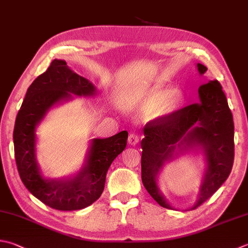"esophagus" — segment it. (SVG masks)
<instances>
[{
  "label": "esophagus",
  "mask_w": 248,
  "mask_h": 248,
  "mask_svg": "<svg viewBox=\"0 0 248 248\" xmlns=\"http://www.w3.org/2000/svg\"><path fill=\"white\" fill-rule=\"evenodd\" d=\"M139 142V135L136 133H132L128 136V143L132 144V146H135Z\"/></svg>",
  "instance_id": "34e87169"
}]
</instances>
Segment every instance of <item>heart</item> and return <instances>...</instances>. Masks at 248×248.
Masks as SVG:
<instances>
[{
	"label": "heart",
	"instance_id": "obj_1",
	"mask_svg": "<svg viewBox=\"0 0 248 248\" xmlns=\"http://www.w3.org/2000/svg\"><path fill=\"white\" fill-rule=\"evenodd\" d=\"M182 95L179 91L170 87H155L148 91L138 101L139 109L142 112L154 111L155 116H166L179 108Z\"/></svg>",
	"mask_w": 248,
	"mask_h": 248
}]
</instances>
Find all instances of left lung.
Returning <instances> with one entry per match:
<instances>
[{
  "instance_id": "8db88e82",
  "label": "left lung",
  "mask_w": 248,
  "mask_h": 248,
  "mask_svg": "<svg viewBox=\"0 0 248 248\" xmlns=\"http://www.w3.org/2000/svg\"><path fill=\"white\" fill-rule=\"evenodd\" d=\"M201 74L206 72L198 63ZM200 102L148 122L141 140V179L144 188L162 207L171 208L158 191L156 177L176 148L202 146L207 168L199 200L192 209L208 200L230 175L234 161V124L222 87L217 80L199 87ZM198 124L197 125L196 124ZM196 124L197 126L194 125ZM181 145L184 147L181 148Z\"/></svg>"
}]
</instances>
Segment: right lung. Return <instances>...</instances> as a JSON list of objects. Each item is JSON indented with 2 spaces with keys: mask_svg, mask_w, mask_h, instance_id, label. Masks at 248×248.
Listing matches in <instances>:
<instances>
[{
  "mask_svg": "<svg viewBox=\"0 0 248 248\" xmlns=\"http://www.w3.org/2000/svg\"><path fill=\"white\" fill-rule=\"evenodd\" d=\"M71 94H95L93 84L74 73L63 60L55 59L28 88L14 127V148L20 179L42 203L57 211H78L100 198L111 163L123 152L128 133L123 130L105 139H94L86 164L69 180L44 179L35 161V127L46 112Z\"/></svg>",
  "mask_w": 248,
  "mask_h": 248,
  "instance_id": "add662e5",
  "label": "right lung"
}]
</instances>
